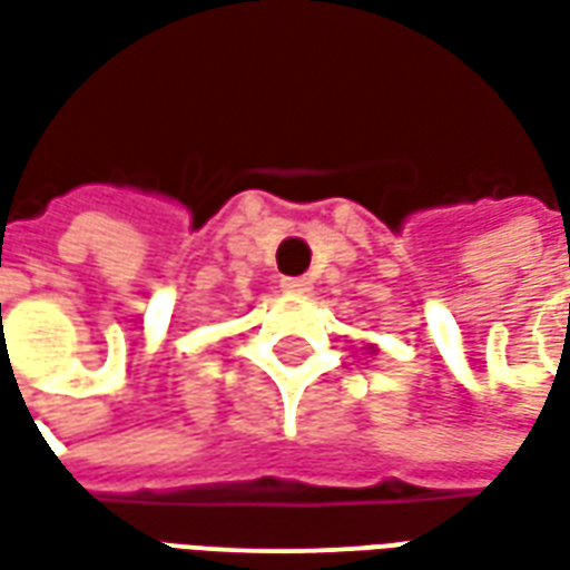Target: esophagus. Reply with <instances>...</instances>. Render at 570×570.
I'll return each mask as SVG.
<instances>
[{
	"mask_svg": "<svg viewBox=\"0 0 570 570\" xmlns=\"http://www.w3.org/2000/svg\"><path fill=\"white\" fill-rule=\"evenodd\" d=\"M313 288L306 278H282V292H288V294H306Z\"/></svg>",
	"mask_w": 570,
	"mask_h": 570,
	"instance_id": "34e87169",
	"label": "esophagus"
}]
</instances>
